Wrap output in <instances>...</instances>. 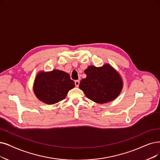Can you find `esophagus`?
Wrapping results in <instances>:
<instances>
[{
  "mask_svg": "<svg viewBox=\"0 0 160 160\" xmlns=\"http://www.w3.org/2000/svg\"><path fill=\"white\" fill-rule=\"evenodd\" d=\"M79 83H80V81L79 80H76L75 81V87H78L79 85Z\"/></svg>",
  "mask_w": 160,
  "mask_h": 160,
  "instance_id": "34e87169",
  "label": "esophagus"
}]
</instances>
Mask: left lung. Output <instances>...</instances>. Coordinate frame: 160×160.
Returning <instances> with one entry per match:
<instances>
[{
    "label": "left lung",
    "mask_w": 160,
    "mask_h": 160,
    "mask_svg": "<svg viewBox=\"0 0 160 160\" xmlns=\"http://www.w3.org/2000/svg\"><path fill=\"white\" fill-rule=\"evenodd\" d=\"M85 73L87 78L81 81L79 88L90 100L104 104L114 100L121 92L122 80L109 64L101 68L89 66Z\"/></svg>",
    "instance_id": "8db88e82"
}]
</instances>
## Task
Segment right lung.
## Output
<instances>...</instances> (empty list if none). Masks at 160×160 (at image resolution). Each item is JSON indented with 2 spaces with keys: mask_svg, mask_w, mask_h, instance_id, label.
I'll list each match as a JSON object with an SVG mask.
<instances>
[{
  "mask_svg": "<svg viewBox=\"0 0 160 160\" xmlns=\"http://www.w3.org/2000/svg\"><path fill=\"white\" fill-rule=\"evenodd\" d=\"M75 82L68 73L54 69L50 72H41L36 77L34 92L37 97L48 104H53L64 99Z\"/></svg>",
  "mask_w": 160,
  "mask_h": 160,
  "instance_id": "add662e5",
  "label": "right lung"
}]
</instances>
